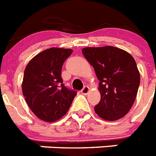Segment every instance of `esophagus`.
I'll return each instance as SVG.
<instances>
[{"instance_id":"esophagus-1","label":"esophagus","mask_w":156,"mask_h":156,"mask_svg":"<svg viewBox=\"0 0 156 156\" xmlns=\"http://www.w3.org/2000/svg\"><path fill=\"white\" fill-rule=\"evenodd\" d=\"M89 91H90V88H88V86H84V88L81 90V93L82 94H84V95H87V94L89 93Z\"/></svg>"}]
</instances>
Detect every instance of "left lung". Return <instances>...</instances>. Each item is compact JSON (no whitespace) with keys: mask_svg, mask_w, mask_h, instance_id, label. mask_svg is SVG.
<instances>
[{"mask_svg":"<svg viewBox=\"0 0 156 156\" xmlns=\"http://www.w3.org/2000/svg\"><path fill=\"white\" fill-rule=\"evenodd\" d=\"M82 53L99 80L101 101L94 110L106 121L123 118L136 98L140 74L136 62L124 50L111 46L85 47Z\"/></svg>","mask_w":156,"mask_h":156,"instance_id":"1","label":"left lung"}]
</instances>
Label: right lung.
Here are the masks:
<instances>
[{
    "label": "right lung",
    "instance_id": "right-lung-1",
    "mask_svg": "<svg viewBox=\"0 0 156 156\" xmlns=\"http://www.w3.org/2000/svg\"><path fill=\"white\" fill-rule=\"evenodd\" d=\"M72 51L51 47L36 55L26 67L22 93L31 111L44 122H53L63 117L76 96L61 78L63 62Z\"/></svg>",
    "mask_w": 156,
    "mask_h": 156
}]
</instances>
